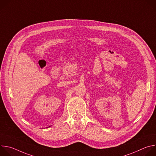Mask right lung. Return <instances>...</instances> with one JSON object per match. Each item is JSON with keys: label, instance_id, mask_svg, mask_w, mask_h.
Listing matches in <instances>:
<instances>
[{"label": "right lung", "instance_id": "obj_1", "mask_svg": "<svg viewBox=\"0 0 156 156\" xmlns=\"http://www.w3.org/2000/svg\"><path fill=\"white\" fill-rule=\"evenodd\" d=\"M50 126H49V127H50Z\"/></svg>", "mask_w": 156, "mask_h": 156}]
</instances>
